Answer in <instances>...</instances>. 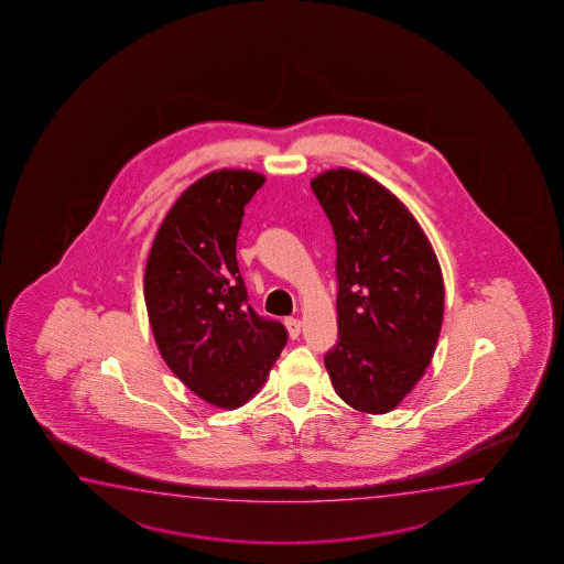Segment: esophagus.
Instances as JSON below:
<instances>
[{"label":"esophagus","instance_id":"esophagus-1","mask_svg":"<svg viewBox=\"0 0 564 564\" xmlns=\"http://www.w3.org/2000/svg\"><path fill=\"white\" fill-rule=\"evenodd\" d=\"M286 329H289V335L296 339L299 335H301V319H296V317H286L285 319Z\"/></svg>","mask_w":564,"mask_h":564}]
</instances>
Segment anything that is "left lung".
Returning <instances> with one entry per match:
<instances>
[{
    "label": "left lung",
    "mask_w": 564,
    "mask_h": 564,
    "mask_svg": "<svg viewBox=\"0 0 564 564\" xmlns=\"http://www.w3.org/2000/svg\"><path fill=\"white\" fill-rule=\"evenodd\" d=\"M312 191L337 240L339 340L325 352L348 406L386 414L414 389L440 339L445 285L409 208L358 171H325Z\"/></svg>",
    "instance_id": "left-lung-1"
}]
</instances>
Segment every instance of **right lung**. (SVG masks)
Instances as JSON below:
<instances>
[{
	"instance_id": "right-lung-1",
	"label": "right lung",
	"mask_w": 564,
	"mask_h": 564,
	"mask_svg": "<svg viewBox=\"0 0 564 564\" xmlns=\"http://www.w3.org/2000/svg\"><path fill=\"white\" fill-rule=\"evenodd\" d=\"M263 183L248 170L198 178L171 206L148 254L144 301L160 355L219 409L250 401L286 343L285 325L247 304L237 263L245 206Z\"/></svg>"
}]
</instances>
